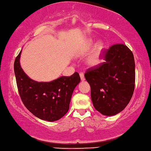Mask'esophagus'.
I'll use <instances>...</instances> for the list:
<instances>
[{
  "label": "esophagus",
  "mask_w": 151,
  "mask_h": 151,
  "mask_svg": "<svg viewBox=\"0 0 151 151\" xmlns=\"http://www.w3.org/2000/svg\"><path fill=\"white\" fill-rule=\"evenodd\" d=\"M80 77H81V81H85V76H84V74H83V73H80Z\"/></svg>",
  "instance_id": "obj_1"
}]
</instances>
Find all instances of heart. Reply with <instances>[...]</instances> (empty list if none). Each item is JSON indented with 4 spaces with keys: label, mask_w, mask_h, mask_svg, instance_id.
I'll return each mask as SVG.
<instances>
[{
    "label": "heart",
    "mask_w": 151,
    "mask_h": 151,
    "mask_svg": "<svg viewBox=\"0 0 151 151\" xmlns=\"http://www.w3.org/2000/svg\"><path fill=\"white\" fill-rule=\"evenodd\" d=\"M105 49V45L103 42H99L95 49V52L90 58L88 63L91 66H97L101 63V56Z\"/></svg>",
    "instance_id": "heart-1"
}]
</instances>
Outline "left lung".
Returning <instances> with one entry per match:
<instances>
[{"instance_id": "obj_1", "label": "left lung", "mask_w": 151, "mask_h": 151, "mask_svg": "<svg viewBox=\"0 0 151 151\" xmlns=\"http://www.w3.org/2000/svg\"><path fill=\"white\" fill-rule=\"evenodd\" d=\"M106 62L87 69L93 106L105 116H114L127 106L135 87V63L131 50L122 44L105 50Z\"/></svg>"}]
</instances>
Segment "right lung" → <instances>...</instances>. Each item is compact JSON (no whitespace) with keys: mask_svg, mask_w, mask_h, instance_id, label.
I'll return each instance as SVG.
<instances>
[{"mask_svg":"<svg viewBox=\"0 0 151 151\" xmlns=\"http://www.w3.org/2000/svg\"><path fill=\"white\" fill-rule=\"evenodd\" d=\"M21 51L14 63L19 93L24 106L37 118L54 122L68 112L72 95L81 78L77 72L50 82H37L24 73L20 65Z\"/></svg>","mask_w":151,"mask_h":151,"instance_id":"right-lung-1","label":"right lung"}]
</instances>
